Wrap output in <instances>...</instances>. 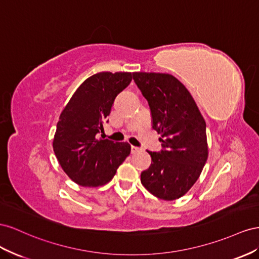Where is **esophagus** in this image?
Returning a JSON list of instances; mask_svg holds the SVG:
<instances>
[{
    "instance_id": "1",
    "label": "esophagus",
    "mask_w": 259,
    "mask_h": 259,
    "mask_svg": "<svg viewBox=\"0 0 259 259\" xmlns=\"http://www.w3.org/2000/svg\"><path fill=\"white\" fill-rule=\"evenodd\" d=\"M138 152H140V149H139V147L132 145V146H131V153H132V154H135V153H138Z\"/></svg>"
}]
</instances>
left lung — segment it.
<instances>
[{
  "label": "left lung",
  "instance_id": "8db88e82",
  "mask_svg": "<svg viewBox=\"0 0 259 259\" xmlns=\"http://www.w3.org/2000/svg\"><path fill=\"white\" fill-rule=\"evenodd\" d=\"M134 80L149 103L162 147L147 151L152 164L142 171L141 183L154 196L174 201L192 188L207 160L206 122L188 89L172 75L134 72Z\"/></svg>",
  "mask_w": 259,
  "mask_h": 259
}]
</instances>
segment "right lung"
I'll return each instance as SVG.
<instances>
[{
    "label": "right lung",
    "instance_id": "add662e5",
    "mask_svg": "<svg viewBox=\"0 0 259 259\" xmlns=\"http://www.w3.org/2000/svg\"><path fill=\"white\" fill-rule=\"evenodd\" d=\"M132 76L131 72L95 73L77 89L60 116L53 150L63 170L79 186H104L129 156V143H115L98 138V134Z\"/></svg>",
    "mask_w": 259,
    "mask_h": 259
}]
</instances>
